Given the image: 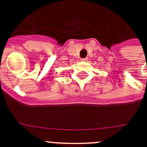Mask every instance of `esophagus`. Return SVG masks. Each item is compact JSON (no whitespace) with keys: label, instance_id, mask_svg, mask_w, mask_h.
Returning a JSON list of instances; mask_svg holds the SVG:
<instances>
[{"label":"esophagus","instance_id":"1","mask_svg":"<svg viewBox=\"0 0 147 147\" xmlns=\"http://www.w3.org/2000/svg\"><path fill=\"white\" fill-rule=\"evenodd\" d=\"M81 61L82 62H86V61H88V58H82Z\"/></svg>","mask_w":147,"mask_h":147}]
</instances>
